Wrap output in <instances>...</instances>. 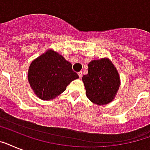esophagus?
Here are the masks:
<instances>
[{"instance_id": "obj_1", "label": "esophagus", "mask_w": 150, "mask_h": 150, "mask_svg": "<svg viewBox=\"0 0 150 150\" xmlns=\"http://www.w3.org/2000/svg\"><path fill=\"white\" fill-rule=\"evenodd\" d=\"M78 75H79V78H82V71H79V72L78 73Z\"/></svg>"}]
</instances>
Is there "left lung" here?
Instances as JSON below:
<instances>
[{"label":"left lung","instance_id":"obj_1","mask_svg":"<svg viewBox=\"0 0 150 150\" xmlns=\"http://www.w3.org/2000/svg\"><path fill=\"white\" fill-rule=\"evenodd\" d=\"M88 66V74L82 77L87 97L95 104L109 103L120 86V76L116 68L108 58L93 60Z\"/></svg>","mask_w":150,"mask_h":150}]
</instances>
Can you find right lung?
Masks as SVG:
<instances>
[{"label": "right lung", "instance_id": "add662e5", "mask_svg": "<svg viewBox=\"0 0 150 150\" xmlns=\"http://www.w3.org/2000/svg\"><path fill=\"white\" fill-rule=\"evenodd\" d=\"M78 78L71 64L53 50H47L35 59L28 71L30 86L36 96L43 100L54 99Z\"/></svg>", "mask_w": 150, "mask_h": 150}]
</instances>
